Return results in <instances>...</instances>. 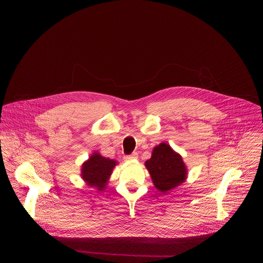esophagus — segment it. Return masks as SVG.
I'll return each mask as SVG.
<instances>
[{
    "label": "esophagus",
    "mask_w": 263,
    "mask_h": 263,
    "mask_svg": "<svg viewBox=\"0 0 263 263\" xmlns=\"http://www.w3.org/2000/svg\"><path fill=\"white\" fill-rule=\"evenodd\" d=\"M139 158V155H137V153H133L131 155H128V156H124L123 159L124 160H134V159H137Z\"/></svg>",
    "instance_id": "obj_1"
}]
</instances>
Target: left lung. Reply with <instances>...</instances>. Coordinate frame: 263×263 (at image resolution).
Returning <instances> with one entry per match:
<instances>
[{"instance_id": "left-lung-1", "label": "left lung", "mask_w": 263, "mask_h": 263, "mask_svg": "<svg viewBox=\"0 0 263 263\" xmlns=\"http://www.w3.org/2000/svg\"><path fill=\"white\" fill-rule=\"evenodd\" d=\"M155 186L165 193L184 182L186 168L182 158L166 143L157 146L145 163Z\"/></svg>"}]
</instances>
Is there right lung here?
Returning a JSON list of instances; mask_svg holds the SVG:
<instances>
[{
  "label": "right lung",
  "instance_id": "right-lung-1",
  "mask_svg": "<svg viewBox=\"0 0 263 263\" xmlns=\"http://www.w3.org/2000/svg\"><path fill=\"white\" fill-rule=\"evenodd\" d=\"M115 165L116 161L103 158L99 154H93L87 162L83 164L82 177L89 185L103 191Z\"/></svg>",
  "mask_w": 263,
  "mask_h": 263
}]
</instances>
